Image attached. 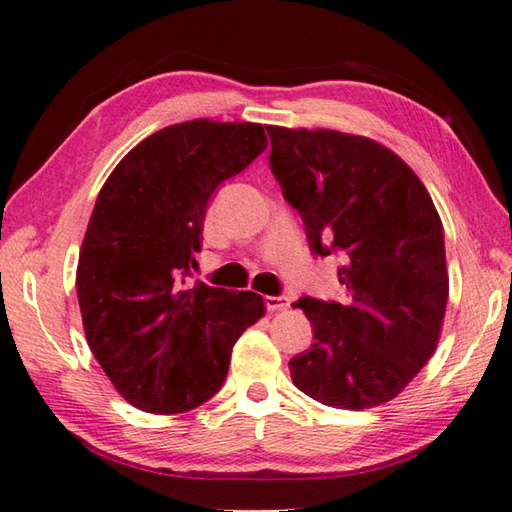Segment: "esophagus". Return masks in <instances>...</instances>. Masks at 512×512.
I'll return each instance as SVG.
<instances>
[{"mask_svg":"<svg viewBox=\"0 0 512 512\" xmlns=\"http://www.w3.org/2000/svg\"><path fill=\"white\" fill-rule=\"evenodd\" d=\"M264 304H266V309L273 313V311H284V309H288V306H291V300H288V297H284V295H280V297L266 295V297H264Z\"/></svg>","mask_w":512,"mask_h":512,"instance_id":"1","label":"esophagus"}]
</instances>
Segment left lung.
Returning a JSON list of instances; mask_svg holds the SVG:
<instances>
[{"label":"left lung","mask_w":512,"mask_h":512,"mask_svg":"<svg viewBox=\"0 0 512 512\" xmlns=\"http://www.w3.org/2000/svg\"><path fill=\"white\" fill-rule=\"evenodd\" d=\"M271 170L300 212L313 253L342 250L349 302L302 297L315 342L288 362L322 405L369 410L412 383L439 345L450 282L430 192L401 156L367 136L266 125Z\"/></svg>","instance_id":"8db88e82"}]
</instances>
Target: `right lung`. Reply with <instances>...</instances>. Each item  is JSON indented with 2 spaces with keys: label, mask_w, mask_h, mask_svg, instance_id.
I'll return each instance as SVG.
<instances>
[{
  "label": "right lung",
  "mask_w": 512,
  "mask_h": 512,
  "mask_svg": "<svg viewBox=\"0 0 512 512\" xmlns=\"http://www.w3.org/2000/svg\"><path fill=\"white\" fill-rule=\"evenodd\" d=\"M266 145L259 123L185 120L129 150L102 185L80 248L78 304L91 353L138 410L206 403L241 333L264 318L262 295L185 277L212 192Z\"/></svg>",
  "instance_id": "1"
}]
</instances>
